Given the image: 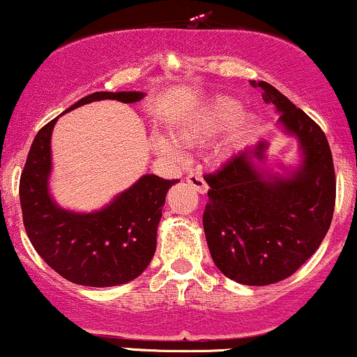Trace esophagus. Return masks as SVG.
Instances as JSON below:
<instances>
[{"instance_id": "esophagus-1", "label": "esophagus", "mask_w": 357, "mask_h": 357, "mask_svg": "<svg viewBox=\"0 0 357 357\" xmlns=\"http://www.w3.org/2000/svg\"><path fill=\"white\" fill-rule=\"evenodd\" d=\"M186 183L190 184V186L195 188V190L198 191V192H202V195H204V192L208 191V184L203 179V174L198 173V171H195V173L188 174L186 176Z\"/></svg>"}]
</instances>
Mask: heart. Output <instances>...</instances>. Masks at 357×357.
I'll use <instances>...</instances> for the list:
<instances>
[{
    "instance_id": "obj_1",
    "label": "heart",
    "mask_w": 357,
    "mask_h": 357,
    "mask_svg": "<svg viewBox=\"0 0 357 357\" xmlns=\"http://www.w3.org/2000/svg\"><path fill=\"white\" fill-rule=\"evenodd\" d=\"M238 110H240L238 102L231 99L216 100L210 107V110H208L206 119H204L202 126L178 127V129L173 130V139L183 146H191L195 144V142L202 141L204 137L213 136V134L227 129L230 124H231V136L240 137L241 134L245 132V129H247L248 122L245 117L234 119L236 114H238ZM153 142H154V147L159 151V153L166 155H179V151L176 149V146L169 141V139L162 136H154Z\"/></svg>"
}]
</instances>
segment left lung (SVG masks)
Here are the masks:
<instances>
[{
	"label": "left lung",
	"mask_w": 357,
	"mask_h": 357,
	"mask_svg": "<svg viewBox=\"0 0 357 357\" xmlns=\"http://www.w3.org/2000/svg\"><path fill=\"white\" fill-rule=\"evenodd\" d=\"M250 84L275 105L287 132L298 137L304 165L278 181L257 169L248 149L204 174L210 191L203 228L225 275L245 285H270L297 272L322 243L334 215L335 173L319 124L273 85Z\"/></svg>",
	"instance_id": "1"
}]
</instances>
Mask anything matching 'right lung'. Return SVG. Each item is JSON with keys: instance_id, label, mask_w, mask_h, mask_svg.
<instances>
[{"instance_id": "add662e5", "label": "right lung", "mask_w": 357, "mask_h": 357, "mask_svg": "<svg viewBox=\"0 0 357 357\" xmlns=\"http://www.w3.org/2000/svg\"><path fill=\"white\" fill-rule=\"evenodd\" d=\"M137 102L141 92H96L70 109L93 100ZM56 119L38 130L20 178V203L28 238L61 277L79 285L127 284L144 272L155 252V233L166 192L178 179L142 176L104 210L89 215L56 206L48 192L50 137Z\"/></svg>"}]
</instances>
